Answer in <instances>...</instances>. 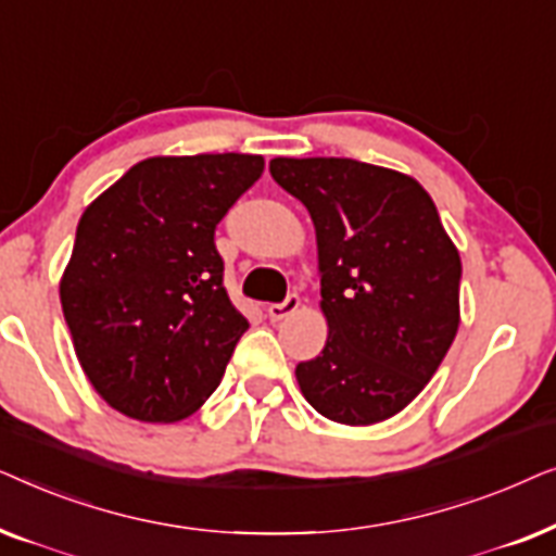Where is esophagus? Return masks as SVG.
Instances as JSON below:
<instances>
[{
	"instance_id": "esophagus-1",
	"label": "esophagus",
	"mask_w": 556,
	"mask_h": 556,
	"mask_svg": "<svg viewBox=\"0 0 556 556\" xmlns=\"http://www.w3.org/2000/svg\"><path fill=\"white\" fill-rule=\"evenodd\" d=\"M299 306H301V299L295 293L288 295L283 303H273V306L268 308L270 321H283V318L295 314V311H299Z\"/></svg>"
}]
</instances>
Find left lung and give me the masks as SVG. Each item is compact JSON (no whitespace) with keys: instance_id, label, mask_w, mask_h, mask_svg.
<instances>
[{"instance_id":"left-lung-1","label":"left lung","mask_w":556,"mask_h":556,"mask_svg":"<svg viewBox=\"0 0 556 556\" xmlns=\"http://www.w3.org/2000/svg\"><path fill=\"white\" fill-rule=\"evenodd\" d=\"M316 227L329 339L295 379L341 425L405 409L435 375L460 324V255L413 177L356 159L270 162Z\"/></svg>"}]
</instances>
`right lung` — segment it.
Wrapping results in <instances>:
<instances>
[{"instance_id":"right-lung-1","label":"right lung","mask_w":556,"mask_h":556,"mask_svg":"<svg viewBox=\"0 0 556 556\" xmlns=\"http://www.w3.org/2000/svg\"><path fill=\"white\" fill-rule=\"evenodd\" d=\"M257 154L151 156L83 212L60 303L90 384L141 422H177L217 390L248 318L215 230L261 179Z\"/></svg>"}]
</instances>
